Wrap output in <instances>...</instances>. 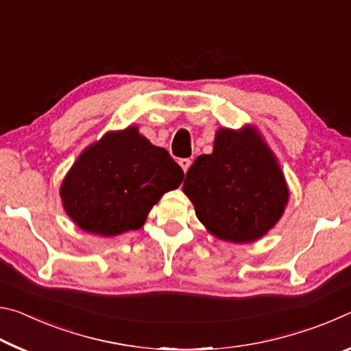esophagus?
<instances>
[{"label": "esophagus", "mask_w": 351, "mask_h": 351, "mask_svg": "<svg viewBox=\"0 0 351 351\" xmlns=\"http://www.w3.org/2000/svg\"><path fill=\"white\" fill-rule=\"evenodd\" d=\"M190 164H192V161H190L189 158L180 159V165H181V169L184 170V173H187V170H189V167H190Z\"/></svg>", "instance_id": "34e87169"}]
</instances>
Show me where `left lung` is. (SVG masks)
<instances>
[{
    "mask_svg": "<svg viewBox=\"0 0 351 351\" xmlns=\"http://www.w3.org/2000/svg\"><path fill=\"white\" fill-rule=\"evenodd\" d=\"M182 192L207 230L232 243L263 237L289 198L274 153L252 127L218 130L213 152L190 165Z\"/></svg>",
    "mask_w": 351,
    "mask_h": 351,
    "instance_id": "obj_1",
    "label": "left lung"
}]
</instances>
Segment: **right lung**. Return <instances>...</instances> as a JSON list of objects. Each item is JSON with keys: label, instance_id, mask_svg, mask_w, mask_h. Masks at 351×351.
<instances>
[{"label": "right lung", "instance_id": "obj_1", "mask_svg": "<svg viewBox=\"0 0 351 351\" xmlns=\"http://www.w3.org/2000/svg\"><path fill=\"white\" fill-rule=\"evenodd\" d=\"M184 171L165 148L138 128L106 133L83 152L60 187L63 209L86 232L112 237L136 230Z\"/></svg>", "mask_w": 351, "mask_h": 351}]
</instances>
